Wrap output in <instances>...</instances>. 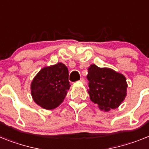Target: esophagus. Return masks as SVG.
Wrapping results in <instances>:
<instances>
[{"label": "esophagus", "instance_id": "obj_1", "mask_svg": "<svg viewBox=\"0 0 149 149\" xmlns=\"http://www.w3.org/2000/svg\"><path fill=\"white\" fill-rule=\"evenodd\" d=\"M79 81H80V82H82V83H85V79H83V78L80 79Z\"/></svg>", "mask_w": 149, "mask_h": 149}]
</instances>
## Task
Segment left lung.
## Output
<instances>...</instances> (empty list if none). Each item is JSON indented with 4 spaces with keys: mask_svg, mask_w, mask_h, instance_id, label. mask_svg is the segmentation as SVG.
Segmentation results:
<instances>
[{
    "mask_svg": "<svg viewBox=\"0 0 149 149\" xmlns=\"http://www.w3.org/2000/svg\"><path fill=\"white\" fill-rule=\"evenodd\" d=\"M87 79L90 99L106 112L116 109L125 100L127 85L125 76L109 68L91 64L88 68Z\"/></svg>",
    "mask_w": 149,
    "mask_h": 149,
    "instance_id": "1",
    "label": "left lung"
}]
</instances>
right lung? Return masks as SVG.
<instances>
[{"label": "right lung", "instance_id": "1", "mask_svg": "<svg viewBox=\"0 0 149 149\" xmlns=\"http://www.w3.org/2000/svg\"><path fill=\"white\" fill-rule=\"evenodd\" d=\"M68 76V69L62 63L42 68L31 82L34 102L46 109L58 107L70 87Z\"/></svg>", "mask_w": 149, "mask_h": 149}]
</instances>
